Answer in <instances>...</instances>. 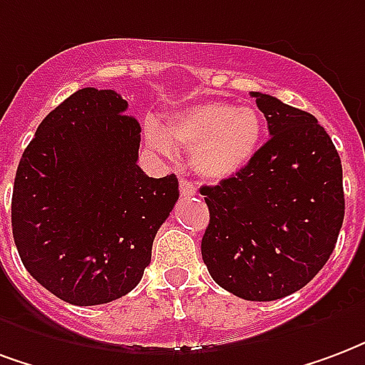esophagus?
<instances>
[{
    "label": "esophagus",
    "instance_id": "1",
    "mask_svg": "<svg viewBox=\"0 0 365 365\" xmlns=\"http://www.w3.org/2000/svg\"><path fill=\"white\" fill-rule=\"evenodd\" d=\"M180 193H182L183 197H193L197 193L195 185H193L190 180H182V182H180Z\"/></svg>",
    "mask_w": 365,
    "mask_h": 365
}]
</instances>
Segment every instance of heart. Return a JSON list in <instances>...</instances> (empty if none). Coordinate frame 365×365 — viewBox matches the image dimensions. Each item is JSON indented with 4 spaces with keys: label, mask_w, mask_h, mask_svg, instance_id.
<instances>
[{
    "label": "heart",
    "mask_w": 365,
    "mask_h": 365,
    "mask_svg": "<svg viewBox=\"0 0 365 365\" xmlns=\"http://www.w3.org/2000/svg\"><path fill=\"white\" fill-rule=\"evenodd\" d=\"M263 137V120L255 108L203 102L170 115L164 129L148 123L145 141L155 153L172 156L190 148L191 168L207 182L234 178L253 160Z\"/></svg>",
    "instance_id": "1"
}]
</instances>
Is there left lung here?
<instances>
[{"instance_id": "left-lung-1", "label": "left lung", "mask_w": 365, "mask_h": 365, "mask_svg": "<svg viewBox=\"0 0 365 365\" xmlns=\"http://www.w3.org/2000/svg\"><path fill=\"white\" fill-rule=\"evenodd\" d=\"M271 139L234 178L203 185L201 255L218 286L250 302L298 292L323 269L344 220L342 164L317 120L251 93Z\"/></svg>"}]
</instances>
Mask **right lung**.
Segmentation results:
<instances>
[{
    "label": "right lung",
    "instance_id": "add662e5",
    "mask_svg": "<svg viewBox=\"0 0 365 365\" xmlns=\"http://www.w3.org/2000/svg\"><path fill=\"white\" fill-rule=\"evenodd\" d=\"M115 91L81 88L46 115L19 162L11 226L26 271L73 306L131 292L180 197L139 168V121Z\"/></svg>",
    "mask_w": 365,
    "mask_h": 365
}]
</instances>
